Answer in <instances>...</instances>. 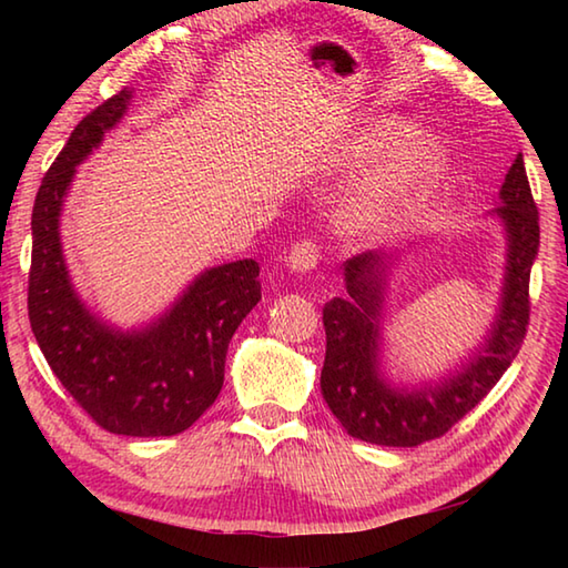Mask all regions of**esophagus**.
Listing matches in <instances>:
<instances>
[{"mask_svg":"<svg viewBox=\"0 0 568 568\" xmlns=\"http://www.w3.org/2000/svg\"><path fill=\"white\" fill-rule=\"evenodd\" d=\"M318 245L313 240H297V243L291 247V255H287V265L297 273H307L318 265Z\"/></svg>","mask_w":568,"mask_h":568,"instance_id":"obj_1","label":"esophagus"}]
</instances>
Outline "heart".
Wrapping results in <instances>:
<instances>
[{
	"mask_svg": "<svg viewBox=\"0 0 568 568\" xmlns=\"http://www.w3.org/2000/svg\"><path fill=\"white\" fill-rule=\"evenodd\" d=\"M403 134L400 124H383V128L373 130L368 138L355 142L345 152V162H361L368 158L381 155L388 150ZM446 165V152L430 138H413L406 145L396 150L390 158L386 170L363 190V195L355 200L348 225L353 230H371L386 227L393 220L400 217L406 210H410L426 192L434 187L440 172Z\"/></svg>",
	"mask_w": 568,
	"mask_h": 568,
	"instance_id": "b5f03b06",
	"label": "heart"
}]
</instances>
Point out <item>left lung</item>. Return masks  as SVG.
<instances>
[{
	"instance_id": "8db88e82",
	"label": "left lung",
	"mask_w": 568,
	"mask_h": 568,
	"mask_svg": "<svg viewBox=\"0 0 568 568\" xmlns=\"http://www.w3.org/2000/svg\"><path fill=\"white\" fill-rule=\"evenodd\" d=\"M496 207L508 233V265L501 311L484 351L454 378L434 388L400 393L378 376L381 291L388 257L361 253L345 261L348 295L323 307L325 361L323 398L353 438L376 446H418L448 434L456 423L488 396L521 351L531 315V265L538 253V210L528 185L524 158L508 168Z\"/></svg>"
}]
</instances>
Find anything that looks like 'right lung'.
<instances>
[{"label": "right lung", "mask_w": 568, "mask_h": 568, "mask_svg": "<svg viewBox=\"0 0 568 568\" xmlns=\"http://www.w3.org/2000/svg\"><path fill=\"white\" fill-rule=\"evenodd\" d=\"M132 98L120 90L84 114L42 178L32 210L27 287L32 333L67 393L100 428L120 436H175L213 406L227 343L261 301V265L210 267L170 313L140 333L100 323L80 303L60 245V210L74 168L120 122Z\"/></svg>", "instance_id": "1"}]
</instances>
